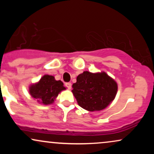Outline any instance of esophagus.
<instances>
[{
    "instance_id": "esophagus-1",
    "label": "esophagus",
    "mask_w": 154,
    "mask_h": 154,
    "mask_svg": "<svg viewBox=\"0 0 154 154\" xmlns=\"http://www.w3.org/2000/svg\"><path fill=\"white\" fill-rule=\"evenodd\" d=\"M65 86H66V87L68 88L69 90L71 89V88H72L71 82H66V83H65Z\"/></svg>"
}]
</instances>
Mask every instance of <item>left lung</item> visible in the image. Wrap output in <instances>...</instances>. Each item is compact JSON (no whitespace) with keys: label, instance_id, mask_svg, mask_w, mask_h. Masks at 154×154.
<instances>
[{"label":"left lung","instance_id":"left-lung-1","mask_svg":"<svg viewBox=\"0 0 154 154\" xmlns=\"http://www.w3.org/2000/svg\"><path fill=\"white\" fill-rule=\"evenodd\" d=\"M72 93L79 106L90 111L105 109L115 98L117 84L105 72L93 74L86 71L77 76Z\"/></svg>","mask_w":154,"mask_h":154}]
</instances>
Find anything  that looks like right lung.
Here are the masks:
<instances>
[{
    "label": "right lung",
    "mask_w": 154,
    "mask_h": 154,
    "mask_svg": "<svg viewBox=\"0 0 154 154\" xmlns=\"http://www.w3.org/2000/svg\"><path fill=\"white\" fill-rule=\"evenodd\" d=\"M66 88L61 80H56L54 76L44 75L39 82L29 88V93L40 103L48 105L52 103L59 93Z\"/></svg>",
    "instance_id": "add662e5"
}]
</instances>
